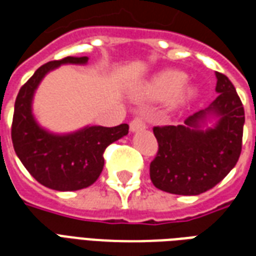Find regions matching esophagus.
Wrapping results in <instances>:
<instances>
[{
	"label": "esophagus",
	"mask_w": 256,
	"mask_h": 256,
	"mask_svg": "<svg viewBox=\"0 0 256 256\" xmlns=\"http://www.w3.org/2000/svg\"><path fill=\"white\" fill-rule=\"evenodd\" d=\"M141 128H145V122L142 118L136 116L132 119V122H130V130L132 132H138Z\"/></svg>",
	"instance_id": "1"
}]
</instances>
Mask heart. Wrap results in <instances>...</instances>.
Returning <instances> with one entry per match:
<instances>
[{
	"label": "heart",
	"instance_id": "1",
	"mask_svg": "<svg viewBox=\"0 0 256 256\" xmlns=\"http://www.w3.org/2000/svg\"><path fill=\"white\" fill-rule=\"evenodd\" d=\"M186 75L180 71H164L150 80L144 89V96L152 100H172L174 106L189 100L194 93L186 88Z\"/></svg>",
	"mask_w": 256,
	"mask_h": 256
}]
</instances>
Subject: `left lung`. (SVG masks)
<instances>
[{
	"label": "left lung",
	"mask_w": 256,
	"mask_h": 256,
	"mask_svg": "<svg viewBox=\"0 0 256 256\" xmlns=\"http://www.w3.org/2000/svg\"><path fill=\"white\" fill-rule=\"evenodd\" d=\"M220 93L211 106L185 119V124L155 126L158 152L150 162V176L156 188L174 194L193 196L214 188L236 166L242 154L244 106L234 86L216 72ZM208 112L220 120L206 132L198 123Z\"/></svg>",
	"instance_id": "left-lung-1"
}]
</instances>
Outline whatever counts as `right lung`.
Returning a JSON list of instances; mask_svg holds the SVG:
<instances>
[{"label":"right lung","instance_id":"1","mask_svg":"<svg viewBox=\"0 0 256 256\" xmlns=\"http://www.w3.org/2000/svg\"><path fill=\"white\" fill-rule=\"evenodd\" d=\"M88 58H64L44 64L20 88L14 101L12 142L16 155L36 181L54 190H78L90 186L104 167V150L128 133V124L115 128L90 126L67 136L45 132L34 120L31 100L41 79L60 64H84Z\"/></svg>","mask_w":256,"mask_h":256}]
</instances>
